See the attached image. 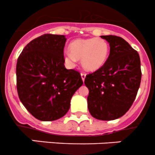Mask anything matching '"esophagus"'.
<instances>
[{"label":"esophagus","instance_id":"obj_1","mask_svg":"<svg viewBox=\"0 0 155 155\" xmlns=\"http://www.w3.org/2000/svg\"><path fill=\"white\" fill-rule=\"evenodd\" d=\"M81 78H82V80H83V81H84V79H85V77H86V74L84 73V72H81Z\"/></svg>","mask_w":155,"mask_h":155}]
</instances>
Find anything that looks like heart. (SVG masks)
<instances>
[{"label": "heart", "mask_w": 155, "mask_h": 155, "mask_svg": "<svg viewBox=\"0 0 155 155\" xmlns=\"http://www.w3.org/2000/svg\"><path fill=\"white\" fill-rule=\"evenodd\" d=\"M70 52L64 53V60L74 65L77 59H81L82 66L90 71L101 68L109 56V45L105 40L100 38H79L69 45Z\"/></svg>", "instance_id": "heart-1"}]
</instances>
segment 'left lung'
Returning a JSON list of instances; mask_svg holds the SVG:
<instances>
[{
  "mask_svg": "<svg viewBox=\"0 0 155 155\" xmlns=\"http://www.w3.org/2000/svg\"><path fill=\"white\" fill-rule=\"evenodd\" d=\"M110 45V54L101 68L86 75L87 107L94 118L114 120L132 105L141 80L140 57L120 37L101 36Z\"/></svg>",
  "mask_w": 155,
  "mask_h": 155,
  "instance_id": "8db88e82",
  "label": "left lung"
}]
</instances>
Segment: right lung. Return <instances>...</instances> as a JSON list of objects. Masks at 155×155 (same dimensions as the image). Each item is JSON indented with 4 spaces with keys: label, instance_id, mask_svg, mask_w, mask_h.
Returning <instances> with one entry per match:
<instances>
[{
    "label": "right lung",
    "instance_id": "1",
    "mask_svg": "<svg viewBox=\"0 0 155 155\" xmlns=\"http://www.w3.org/2000/svg\"><path fill=\"white\" fill-rule=\"evenodd\" d=\"M64 35L46 34L25 46L16 67L17 90L27 110L40 120H55L70 108L83 84L80 72L64 66Z\"/></svg>",
    "mask_w": 155,
    "mask_h": 155
}]
</instances>
